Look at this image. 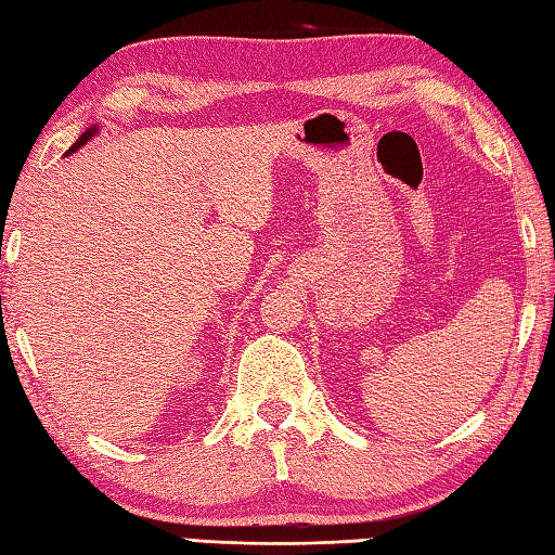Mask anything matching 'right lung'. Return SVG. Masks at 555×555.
<instances>
[{"label":"right lung","instance_id":"1","mask_svg":"<svg viewBox=\"0 0 555 555\" xmlns=\"http://www.w3.org/2000/svg\"><path fill=\"white\" fill-rule=\"evenodd\" d=\"M95 134H98V127H95V125H93V127H89V129H86V132H83L79 139H76V144H74V146L67 151V154H74L76 149H81V146L86 144V141H89V139H91V137H95Z\"/></svg>","mask_w":555,"mask_h":555}]
</instances>
